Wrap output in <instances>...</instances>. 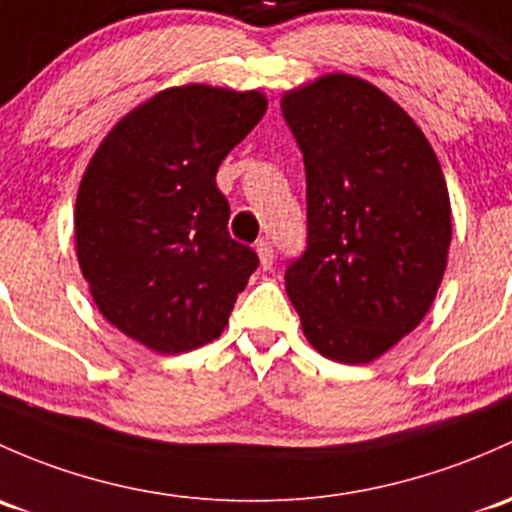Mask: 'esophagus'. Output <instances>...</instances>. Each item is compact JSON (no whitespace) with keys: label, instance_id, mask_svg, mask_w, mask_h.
Listing matches in <instances>:
<instances>
[{"label":"esophagus","instance_id":"34e87169","mask_svg":"<svg viewBox=\"0 0 512 512\" xmlns=\"http://www.w3.org/2000/svg\"><path fill=\"white\" fill-rule=\"evenodd\" d=\"M255 252H257V257H260V265L265 267H272V260H274V250H272V242L270 240H260L255 245Z\"/></svg>","mask_w":512,"mask_h":512}]
</instances>
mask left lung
Segmentation results:
<instances>
[{
    "label": "left lung",
    "instance_id": "1",
    "mask_svg": "<svg viewBox=\"0 0 512 512\" xmlns=\"http://www.w3.org/2000/svg\"><path fill=\"white\" fill-rule=\"evenodd\" d=\"M282 115L306 169V250L287 265V294L316 351L370 363L419 326L444 277L439 159L412 117L355 75L289 90Z\"/></svg>",
    "mask_w": 512,
    "mask_h": 512
}]
</instances>
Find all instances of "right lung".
<instances>
[{
  "label": "right lung",
  "instance_id": "right-lung-1",
  "mask_svg": "<svg viewBox=\"0 0 512 512\" xmlns=\"http://www.w3.org/2000/svg\"><path fill=\"white\" fill-rule=\"evenodd\" d=\"M267 110L257 90H161L110 129L75 198V252L95 306L157 353H186L223 333L257 270L228 233L220 161Z\"/></svg>",
  "mask_w": 512,
  "mask_h": 512
}]
</instances>
